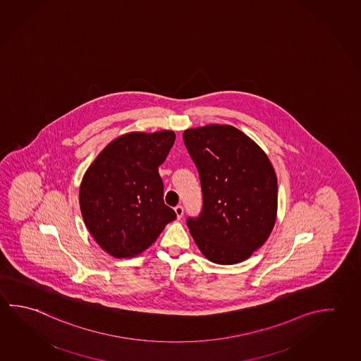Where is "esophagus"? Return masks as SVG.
I'll list each match as a JSON object with an SVG mask.
<instances>
[{
	"instance_id": "1",
	"label": "esophagus",
	"mask_w": 361,
	"mask_h": 361,
	"mask_svg": "<svg viewBox=\"0 0 361 361\" xmlns=\"http://www.w3.org/2000/svg\"><path fill=\"white\" fill-rule=\"evenodd\" d=\"M175 213L178 215V219H181L183 215V208L181 205H178L176 208H175Z\"/></svg>"
}]
</instances>
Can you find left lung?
Returning a JSON list of instances; mask_svg holds the SVG:
<instances>
[{"mask_svg": "<svg viewBox=\"0 0 361 361\" xmlns=\"http://www.w3.org/2000/svg\"><path fill=\"white\" fill-rule=\"evenodd\" d=\"M202 183V210L190 233L212 262L233 265L262 246L276 221L278 178L262 148L232 126L183 132Z\"/></svg>", "mask_w": 361, "mask_h": 361, "instance_id": "obj_1", "label": "left lung"}]
</instances>
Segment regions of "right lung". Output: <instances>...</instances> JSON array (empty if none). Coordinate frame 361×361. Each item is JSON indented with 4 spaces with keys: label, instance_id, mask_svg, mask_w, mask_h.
<instances>
[{
    "label": "right lung",
    "instance_id": "right-lung-1",
    "mask_svg": "<svg viewBox=\"0 0 361 361\" xmlns=\"http://www.w3.org/2000/svg\"><path fill=\"white\" fill-rule=\"evenodd\" d=\"M172 130L130 132L109 143L83 175L80 208L96 243L116 259L134 257L176 219L164 202L159 173L173 146Z\"/></svg>",
    "mask_w": 361,
    "mask_h": 361
}]
</instances>
